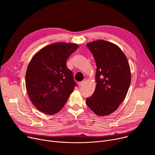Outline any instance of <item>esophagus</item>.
<instances>
[{
  "mask_svg": "<svg viewBox=\"0 0 155 155\" xmlns=\"http://www.w3.org/2000/svg\"><path fill=\"white\" fill-rule=\"evenodd\" d=\"M85 82H86V80L84 79V80L82 81V82H80L78 83V85H79V86H83V85L85 84Z\"/></svg>",
  "mask_w": 155,
  "mask_h": 155,
  "instance_id": "obj_1",
  "label": "esophagus"
}]
</instances>
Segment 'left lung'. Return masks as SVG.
<instances>
[{
	"instance_id": "1",
	"label": "left lung",
	"mask_w": 155,
	"mask_h": 155,
	"mask_svg": "<svg viewBox=\"0 0 155 155\" xmlns=\"http://www.w3.org/2000/svg\"><path fill=\"white\" fill-rule=\"evenodd\" d=\"M95 61L96 87L86 99L87 106L96 115H109L118 108L131 84V70L126 55L116 45L104 40L87 44Z\"/></svg>"
}]
</instances>
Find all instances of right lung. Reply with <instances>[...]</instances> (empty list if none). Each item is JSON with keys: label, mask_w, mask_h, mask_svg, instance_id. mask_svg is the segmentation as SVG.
<instances>
[{"label": "right lung", "mask_w": 155, "mask_h": 155, "mask_svg": "<svg viewBox=\"0 0 155 155\" xmlns=\"http://www.w3.org/2000/svg\"><path fill=\"white\" fill-rule=\"evenodd\" d=\"M78 48L75 43H54L36 53L26 73V87L29 99L41 112L52 115L67 102L77 85L67 60Z\"/></svg>", "instance_id": "obj_1"}]
</instances>
